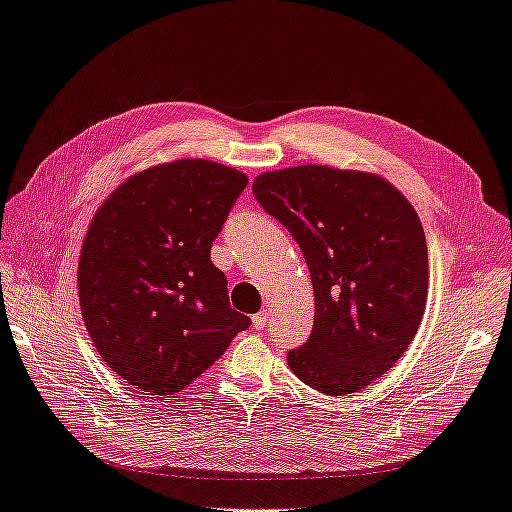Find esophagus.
Listing matches in <instances>:
<instances>
[{
  "label": "esophagus",
  "mask_w": 512,
  "mask_h": 512,
  "mask_svg": "<svg viewBox=\"0 0 512 512\" xmlns=\"http://www.w3.org/2000/svg\"><path fill=\"white\" fill-rule=\"evenodd\" d=\"M269 321H271V310H269V308L260 310V312L254 316V329H265Z\"/></svg>",
  "instance_id": "obj_1"
}]
</instances>
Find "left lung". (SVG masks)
Returning <instances> with one entry per match:
<instances>
[{
  "label": "left lung",
  "instance_id": "obj_1",
  "mask_svg": "<svg viewBox=\"0 0 512 512\" xmlns=\"http://www.w3.org/2000/svg\"><path fill=\"white\" fill-rule=\"evenodd\" d=\"M252 191L293 234L314 288V327L290 370L327 396L364 390L411 344L428 295L416 209L385 178L327 165L260 174Z\"/></svg>",
  "mask_w": 512,
  "mask_h": 512
}]
</instances>
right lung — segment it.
I'll use <instances>...</instances> for the list:
<instances>
[{"label":"right lung","mask_w":512,"mask_h":512,"mask_svg":"<svg viewBox=\"0 0 512 512\" xmlns=\"http://www.w3.org/2000/svg\"><path fill=\"white\" fill-rule=\"evenodd\" d=\"M245 185L243 172L215 161L161 163L127 178L92 217L77 271L81 314L96 351L133 388L181 392L250 327L211 262Z\"/></svg>","instance_id":"obj_1"}]
</instances>
